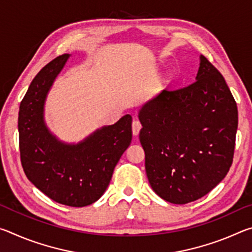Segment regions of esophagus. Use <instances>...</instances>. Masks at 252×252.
Masks as SVG:
<instances>
[{"label": "esophagus", "instance_id": "34e87169", "mask_svg": "<svg viewBox=\"0 0 252 252\" xmlns=\"http://www.w3.org/2000/svg\"><path fill=\"white\" fill-rule=\"evenodd\" d=\"M140 130H141V123L134 120L132 122V133H133V135H138Z\"/></svg>", "mask_w": 252, "mask_h": 252}]
</instances>
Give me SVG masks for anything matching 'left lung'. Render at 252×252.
<instances>
[{
    "mask_svg": "<svg viewBox=\"0 0 252 252\" xmlns=\"http://www.w3.org/2000/svg\"><path fill=\"white\" fill-rule=\"evenodd\" d=\"M195 80L180 90L161 91L138 112L148 180L160 198L174 204L210 192L227 176L233 159L236 101L203 55Z\"/></svg>",
    "mask_w": 252,
    "mask_h": 252,
    "instance_id": "1",
    "label": "left lung"
}]
</instances>
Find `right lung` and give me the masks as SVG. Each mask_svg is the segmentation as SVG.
<instances>
[{
    "label": "right lung",
    "instance_id": "right-lung-1",
    "mask_svg": "<svg viewBox=\"0 0 252 252\" xmlns=\"http://www.w3.org/2000/svg\"><path fill=\"white\" fill-rule=\"evenodd\" d=\"M70 54L48 63L30 84L19 111L21 162L25 176L53 201L92 204L105 192L113 170L132 140V117L123 116L78 143L59 140L46 126L44 106Z\"/></svg>",
    "mask_w": 252,
    "mask_h": 252
}]
</instances>
